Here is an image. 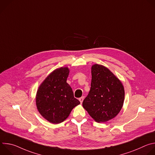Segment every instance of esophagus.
<instances>
[{
	"instance_id": "1",
	"label": "esophagus",
	"mask_w": 155,
	"mask_h": 155,
	"mask_svg": "<svg viewBox=\"0 0 155 155\" xmlns=\"http://www.w3.org/2000/svg\"><path fill=\"white\" fill-rule=\"evenodd\" d=\"M83 99H84V97H81L79 98V101H80V102L81 104H82V102H83Z\"/></svg>"
}]
</instances>
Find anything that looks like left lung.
Returning a JSON list of instances; mask_svg holds the SVG:
<instances>
[{
	"label": "left lung",
	"instance_id": "obj_1",
	"mask_svg": "<svg viewBox=\"0 0 155 155\" xmlns=\"http://www.w3.org/2000/svg\"><path fill=\"white\" fill-rule=\"evenodd\" d=\"M91 89L83 107L97 122L115 118L123 105L124 90L121 82L105 67L94 64L91 68Z\"/></svg>",
	"mask_w": 155,
	"mask_h": 155
}]
</instances>
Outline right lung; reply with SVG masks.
<instances>
[{
	"instance_id": "right-lung-1",
	"label": "right lung",
	"mask_w": 155,
	"mask_h": 155,
	"mask_svg": "<svg viewBox=\"0 0 155 155\" xmlns=\"http://www.w3.org/2000/svg\"><path fill=\"white\" fill-rule=\"evenodd\" d=\"M69 74L68 68L54 71L43 81L37 91V109L41 116L50 123H62L69 117L72 110L80 104L66 82Z\"/></svg>"
}]
</instances>
